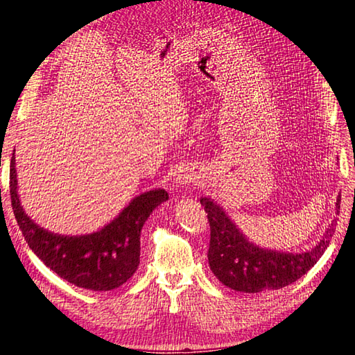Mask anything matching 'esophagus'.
I'll return each mask as SVG.
<instances>
[{
  "label": "esophagus",
  "instance_id": "esophagus-1",
  "mask_svg": "<svg viewBox=\"0 0 355 355\" xmlns=\"http://www.w3.org/2000/svg\"><path fill=\"white\" fill-rule=\"evenodd\" d=\"M187 176L185 175H180L179 178H176V184H187Z\"/></svg>",
  "mask_w": 355,
  "mask_h": 355
}]
</instances>
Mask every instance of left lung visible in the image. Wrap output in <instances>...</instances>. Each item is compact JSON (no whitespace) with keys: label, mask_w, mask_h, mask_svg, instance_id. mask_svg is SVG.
Masks as SVG:
<instances>
[{"label":"left lung","mask_w":355,"mask_h":355,"mask_svg":"<svg viewBox=\"0 0 355 355\" xmlns=\"http://www.w3.org/2000/svg\"><path fill=\"white\" fill-rule=\"evenodd\" d=\"M201 206L210 222L209 265L218 280L235 292L261 293L278 290L305 275L327 249L336 228L333 219L321 240L313 249L302 253L268 250L249 241L231 218L211 198L201 197ZM340 196L336 198V214Z\"/></svg>","instance_id":"left-lung-1"}]
</instances>
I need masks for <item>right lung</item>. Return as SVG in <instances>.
<instances>
[{
    "instance_id": "add662e5",
    "label": "right lung",
    "mask_w": 355,
    "mask_h": 355,
    "mask_svg": "<svg viewBox=\"0 0 355 355\" xmlns=\"http://www.w3.org/2000/svg\"><path fill=\"white\" fill-rule=\"evenodd\" d=\"M10 196L29 249L63 280L93 292L120 287L136 272L144 225L153 210L168 200L164 189L146 191L98 231L81 235L55 234L32 220L20 204L15 157L10 166Z\"/></svg>"
}]
</instances>
